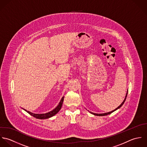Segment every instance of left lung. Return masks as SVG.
<instances>
[{
	"label": "left lung",
	"mask_w": 147,
	"mask_h": 147,
	"mask_svg": "<svg viewBox=\"0 0 147 147\" xmlns=\"http://www.w3.org/2000/svg\"><path fill=\"white\" fill-rule=\"evenodd\" d=\"M127 94H128V92H127V94H126V95H125V99H124V100H123V102H122V103L119 106V107H117V108L116 109H115L114 110H113V111H110V112H109V113H105V114H95V113H91V112H90L92 114H94V115H96V116H105V115H109V114H111L112 113H113L114 111H116L118 109H119V108H120L121 106H122V105L124 104V102H125V99H126V97H127Z\"/></svg>",
	"instance_id": "left-lung-1"
}]
</instances>
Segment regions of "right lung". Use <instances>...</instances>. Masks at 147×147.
<instances>
[{
	"label": "right lung",
	"instance_id": "1",
	"mask_svg": "<svg viewBox=\"0 0 147 147\" xmlns=\"http://www.w3.org/2000/svg\"><path fill=\"white\" fill-rule=\"evenodd\" d=\"M63 99H64V96H63L61 100V101L59 102V105L53 110H52V111L51 112H49L48 113H46V114H33V113H32L28 111H27L26 110L24 109L26 111H27L29 114H30V115H32V117H36L37 119H48V118H49V117H52L53 116H54L55 115H56L59 111L60 110V109H61V107H62V103H63Z\"/></svg>",
	"mask_w": 147,
	"mask_h": 147
}]
</instances>
